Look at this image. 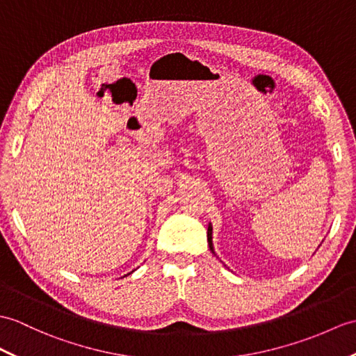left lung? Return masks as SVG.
<instances>
[{"label":"left lung","mask_w":356,"mask_h":356,"mask_svg":"<svg viewBox=\"0 0 356 356\" xmlns=\"http://www.w3.org/2000/svg\"><path fill=\"white\" fill-rule=\"evenodd\" d=\"M208 243H209L211 252L216 254V252H213V244H212V226H211V222H209V227H208Z\"/></svg>","instance_id":"left-lung-1"}]
</instances>
